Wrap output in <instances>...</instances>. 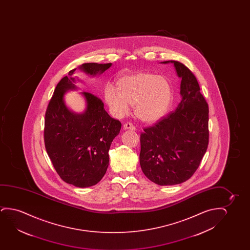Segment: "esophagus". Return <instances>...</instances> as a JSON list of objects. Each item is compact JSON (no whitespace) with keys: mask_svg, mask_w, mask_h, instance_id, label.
<instances>
[{"mask_svg":"<svg viewBox=\"0 0 250 250\" xmlns=\"http://www.w3.org/2000/svg\"><path fill=\"white\" fill-rule=\"evenodd\" d=\"M124 130H135V126H134L132 124L129 123V122H127V123L123 125Z\"/></svg>","mask_w":250,"mask_h":250,"instance_id":"esophagus-1","label":"esophagus"}]
</instances>
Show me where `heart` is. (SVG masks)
<instances>
[{"label": "heart", "mask_w": 250, "mask_h": 250, "mask_svg": "<svg viewBox=\"0 0 250 250\" xmlns=\"http://www.w3.org/2000/svg\"><path fill=\"white\" fill-rule=\"evenodd\" d=\"M118 89L106 84L104 97L111 113L122 118L130 105L137 118L146 122L160 120L167 113L173 99V89L167 78L150 72H137L118 80Z\"/></svg>", "instance_id": "b5f03b06"}]
</instances>
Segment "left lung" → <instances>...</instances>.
<instances>
[{
	"mask_svg": "<svg viewBox=\"0 0 250 250\" xmlns=\"http://www.w3.org/2000/svg\"><path fill=\"white\" fill-rule=\"evenodd\" d=\"M174 64L181 78L182 101L174 112L162 117L140 135L142 171L159 185L181 184L191 178L208 145V105L197 79L184 64Z\"/></svg>",
	"mask_w": 250,
	"mask_h": 250,
	"instance_id": "left-lung-1",
	"label": "left lung"
}]
</instances>
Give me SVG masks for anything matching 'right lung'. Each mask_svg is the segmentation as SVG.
Here are the masks:
<instances>
[{"instance_id": "add662e5", "label": "right lung", "mask_w": 250, "mask_h": 250, "mask_svg": "<svg viewBox=\"0 0 250 250\" xmlns=\"http://www.w3.org/2000/svg\"><path fill=\"white\" fill-rule=\"evenodd\" d=\"M112 63H84L79 68L95 76L109 68ZM75 69L58 83L45 113L44 144L55 171L63 181L76 187L96 185L109 164L110 146L120 133V120L111 118L103 101L83 91L87 107L81 114L65 106L64 95L76 89Z\"/></svg>"}]
</instances>
